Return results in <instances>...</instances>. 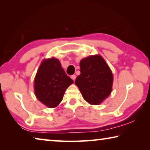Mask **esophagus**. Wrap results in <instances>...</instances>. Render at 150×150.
Segmentation results:
<instances>
[{
    "mask_svg": "<svg viewBox=\"0 0 150 150\" xmlns=\"http://www.w3.org/2000/svg\"><path fill=\"white\" fill-rule=\"evenodd\" d=\"M71 78L73 81H75V79H76V75H73L71 76Z\"/></svg>",
    "mask_w": 150,
    "mask_h": 150,
    "instance_id": "1",
    "label": "esophagus"
}]
</instances>
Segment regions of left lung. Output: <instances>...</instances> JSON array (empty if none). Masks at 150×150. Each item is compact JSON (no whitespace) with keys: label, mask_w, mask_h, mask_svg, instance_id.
<instances>
[{"label":"left lung","mask_w":150,"mask_h":150,"mask_svg":"<svg viewBox=\"0 0 150 150\" xmlns=\"http://www.w3.org/2000/svg\"><path fill=\"white\" fill-rule=\"evenodd\" d=\"M80 71L75 83L87 102L99 105L111 93L113 76L110 69L100 55H95L81 61Z\"/></svg>","instance_id":"obj_1"}]
</instances>
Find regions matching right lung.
Wrapping results in <instances>:
<instances>
[{
	"label": "right lung",
	"mask_w": 150,
	"mask_h": 150,
	"mask_svg": "<svg viewBox=\"0 0 150 150\" xmlns=\"http://www.w3.org/2000/svg\"><path fill=\"white\" fill-rule=\"evenodd\" d=\"M73 81L66 74L59 61L55 58L44 59L34 79V91L40 102L54 108L62 102L65 91Z\"/></svg>",
	"instance_id": "right-lung-1"
}]
</instances>
